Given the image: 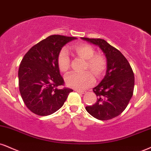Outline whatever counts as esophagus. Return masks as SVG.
<instances>
[{
    "label": "esophagus",
    "instance_id": "1",
    "mask_svg": "<svg viewBox=\"0 0 151 151\" xmlns=\"http://www.w3.org/2000/svg\"><path fill=\"white\" fill-rule=\"evenodd\" d=\"M75 91H76V92H77V93H81V94H83V93H85V92H86V91H83L77 90V89H76V90H75Z\"/></svg>",
    "mask_w": 151,
    "mask_h": 151
}]
</instances>
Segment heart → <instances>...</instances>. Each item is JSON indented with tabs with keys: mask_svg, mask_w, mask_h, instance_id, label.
<instances>
[{
	"mask_svg": "<svg viewBox=\"0 0 151 151\" xmlns=\"http://www.w3.org/2000/svg\"><path fill=\"white\" fill-rule=\"evenodd\" d=\"M72 50L74 55L85 60L83 71L86 72L69 74L65 78V82L71 88L84 90L93 83V75L96 79H100L105 74L108 67L107 58L102 53H96L95 49L86 43L74 45L72 47ZM57 63L60 71L63 73L68 72L70 69L71 60L68 52L64 49L58 53Z\"/></svg>",
	"mask_w": 151,
	"mask_h": 151,
	"instance_id": "1",
	"label": "heart"
}]
</instances>
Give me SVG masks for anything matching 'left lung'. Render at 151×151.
Listing matches in <instances>:
<instances>
[{"label":"left lung","instance_id":"obj_1","mask_svg":"<svg viewBox=\"0 0 151 151\" xmlns=\"http://www.w3.org/2000/svg\"><path fill=\"white\" fill-rule=\"evenodd\" d=\"M81 39L99 46L108 61L106 75L93 91L97 101L86 106V111L99 120L117 117L125 110L133 96L134 75L132 67L122 52L101 39Z\"/></svg>","mask_w":151,"mask_h":151}]
</instances>
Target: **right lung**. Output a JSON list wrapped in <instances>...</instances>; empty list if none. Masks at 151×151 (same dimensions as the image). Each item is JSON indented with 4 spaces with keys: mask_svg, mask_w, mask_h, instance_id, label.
<instances>
[{
    "mask_svg": "<svg viewBox=\"0 0 151 151\" xmlns=\"http://www.w3.org/2000/svg\"><path fill=\"white\" fill-rule=\"evenodd\" d=\"M76 37L51 35L32 47L22 60L18 71L19 88L27 108L37 115L47 116L63 106L71 88L64 86L57 58L62 48Z\"/></svg>",
    "mask_w": 151,
    "mask_h": 151,
    "instance_id": "add662e5",
    "label": "right lung"
}]
</instances>
